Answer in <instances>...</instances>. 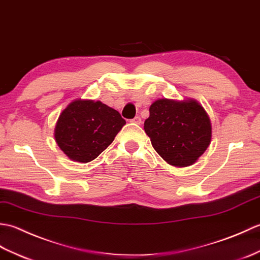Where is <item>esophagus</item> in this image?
<instances>
[{"instance_id": "1", "label": "esophagus", "mask_w": 260, "mask_h": 260, "mask_svg": "<svg viewBox=\"0 0 260 260\" xmlns=\"http://www.w3.org/2000/svg\"><path fill=\"white\" fill-rule=\"evenodd\" d=\"M131 122H134V123H136V124H140V123H141V118L138 117V115H137V117H135L134 119L131 120Z\"/></svg>"}]
</instances>
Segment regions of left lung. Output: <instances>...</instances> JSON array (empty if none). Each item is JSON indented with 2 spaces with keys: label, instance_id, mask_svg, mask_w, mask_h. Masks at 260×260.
Masks as SVG:
<instances>
[{
  "label": "left lung",
  "instance_id": "obj_1",
  "mask_svg": "<svg viewBox=\"0 0 260 260\" xmlns=\"http://www.w3.org/2000/svg\"><path fill=\"white\" fill-rule=\"evenodd\" d=\"M149 112L145 131L155 151L169 165L191 166L209 147L210 119L196 100L159 99Z\"/></svg>",
  "mask_w": 260,
  "mask_h": 260
}]
</instances>
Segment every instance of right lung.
Wrapping results in <instances>:
<instances>
[{"instance_id":"right-lung-1","label":"right lung","mask_w":260,"mask_h":260,"mask_svg":"<svg viewBox=\"0 0 260 260\" xmlns=\"http://www.w3.org/2000/svg\"><path fill=\"white\" fill-rule=\"evenodd\" d=\"M124 124L120 113L101 101L79 99L60 114L54 138L69 158L86 164L111 145Z\"/></svg>"}]
</instances>
